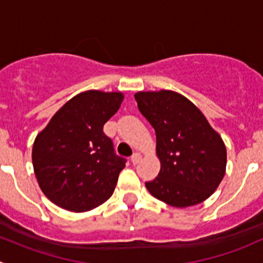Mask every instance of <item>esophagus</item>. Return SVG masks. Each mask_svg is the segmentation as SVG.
<instances>
[{"mask_svg": "<svg viewBox=\"0 0 263 263\" xmlns=\"http://www.w3.org/2000/svg\"><path fill=\"white\" fill-rule=\"evenodd\" d=\"M140 160H141V155H140L139 153H135L134 155L131 156V161H132V164H134V165H136L137 163H140Z\"/></svg>", "mask_w": 263, "mask_h": 263, "instance_id": "1", "label": "esophagus"}]
</instances>
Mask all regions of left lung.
Returning a JSON list of instances; mask_svg holds the SVG:
<instances>
[{"instance_id": "1", "label": "left lung", "mask_w": 263, "mask_h": 263, "mask_svg": "<svg viewBox=\"0 0 263 263\" xmlns=\"http://www.w3.org/2000/svg\"><path fill=\"white\" fill-rule=\"evenodd\" d=\"M135 99L155 129L161 164L158 177L145 183L148 192L174 208L203 202L219 187L227 168V148L220 135L178 92L139 91Z\"/></svg>"}]
</instances>
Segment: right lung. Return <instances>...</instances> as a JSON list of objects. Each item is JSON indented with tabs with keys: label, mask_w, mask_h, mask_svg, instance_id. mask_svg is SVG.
<instances>
[{
	"label": "right lung",
	"mask_w": 263,
	"mask_h": 263,
	"mask_svg": "<svg viewBox=\"0 0 263 263\" xmlns=\"http://www.w3.org/2000/svg\"><path fill=\"white\" fill-rule=\"evenodd\" d=\"M122 92L89 90L68 100L38 134L34 173L44 195L60 208L84 213L113 195L126 159L103 132L121 107Z\"/></svg>",
	"instance_id": "right-lung-1"
}]
</instances>
